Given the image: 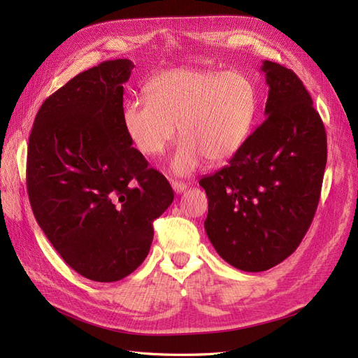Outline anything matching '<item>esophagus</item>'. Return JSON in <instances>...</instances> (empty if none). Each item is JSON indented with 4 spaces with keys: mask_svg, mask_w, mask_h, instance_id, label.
I'll return each instance as SVG.
<instances>
[{
    "mask_svg": "<svg viewBox=\"0 0 358 358\" xmlns=\"http://www.w3.org/2000/svg\"><path fill=\"white\" fill-rule=\"evenodd\" d=\"M187 183H183V182H178V180H171V188H173V191H175L176 194H182L183 191L187 189Z\"/></svg>",
    "mask_w": 358,
    "mask_h": 358,
    "instance_id": "obj_1",
    "label": "esophagus"
}]
</instances>
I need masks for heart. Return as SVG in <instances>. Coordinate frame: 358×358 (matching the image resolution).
Segmentation results:
<instances>
[{"instance_id": "b5f03b06", "label": "heart", "mask_w": 358, "mask_h": 358, "mask_svg": "<svg viewBox=\"0 0 358 358\" xmlns=\"http://www.w3.org/2000/svg\"><path fill=\"white\" fill-rule=\"evenodd\" d=\"M146 101L122 112L125 134L140 154L158 157L175 137L182 143L171 167L188 175L203 158L230 159L251 136L258 110L254 83L245 74L210 69H173L145 86Z\"/></svg>"}]
</instances>
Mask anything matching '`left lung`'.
<instances>
[{"label":"left lung","instance_id":"obj_1","mask_svg":"<svg viewBox=\"0 0 358 358\" xmlns=\"http://www.w3.org/2000/svg\"><path fill=\"white\" fill-rule=\"evenodd\" d=\"M262 71L264 122L229 166L199 182L209 201V241L243 272H264L296 251L318 208L327 162L326 128L305 85L272 61Z\"/></svg>","mask_w":358,"mask_h":358}]
</instances>
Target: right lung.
Here are the masks:
<instances>
[{
    "label": "right lung",
    "instance_id": "obj_1",
    "mask_svg": "<svg viewBox=\"0 0 358 358\" xmlns=\"http://www.w3.org/2000/svg\"><path fill=\"white\" fill-rule=\"evenodd\" d=\"M133 69L113 59L74 76L41 104L29 134L32 212L64 262L96 282L145 262L152 222L175 199L125 134L124 83Z\"/></svg>",
    "mask_w": 358,
    "mask_h": 358
}]
</instances>
